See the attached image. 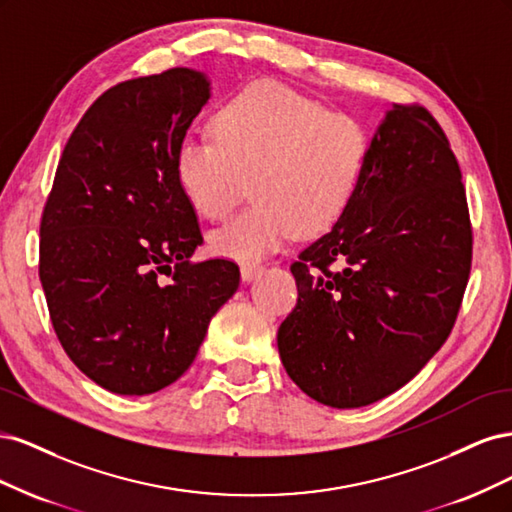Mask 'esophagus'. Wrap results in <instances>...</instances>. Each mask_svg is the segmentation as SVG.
I'll return each mask as SVG.
<instances>
[{"mask_svg": "<svg viewBox=\"0 0 512 512\" xmlns=\"http://www.w3.org/2000/svg\"><path fill=\"white\" fill-rule=\"evenodd\" d=\"M262 273V265H254V262H243L241 265V277L243 282H252Z\"/></svg>", "mask_w": 512, "mask_h": 512, "instance_id": "1", "label": "esophagus"}]
</instances>
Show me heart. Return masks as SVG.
Listing matches in <instances>:
<instances>
[{
  "mask_svg": "<svg viewBox=\"0 0 512 512\" xmlns=\"http://www.w3.org/2000/svg\"><path fill=\"white\" fill-rule=\"evenodd\" d=\"M213 136H185L175 177L207 220H224L252 179L256 203L211 235L220 256L258 262L294 232L329 230L352 205L369 162V134L359 119L329 113L275 81H258L228 98Z\"/></svg>",
  "mask_w": 512,
  "mask_h": 512,
  "instance_id": "obj_1",
  "label": "heart"
}]
</instances>
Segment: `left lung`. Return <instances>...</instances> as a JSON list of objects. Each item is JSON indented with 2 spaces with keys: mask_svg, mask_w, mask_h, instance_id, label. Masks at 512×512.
<instances>
[{
  "mask_svg": "<svg viewBox=\"0 0 512 512\" xmlns=\"http://www.w3.org/2000/svg\"><path fill=\"white\" fill-rule=\"evenodd\" d=\"M470 265L448 138L427 108L393 104L352 205L290 265L299 299L277 331L288 376L339 410L395 393L451 335Z\"/></svg>",
  "mask_w": 512,
  "mask_h": 512,
  "instance_id": "1",
  "label": "left lung"
}]
</instances>
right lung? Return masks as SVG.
<instances>
[{"label":"right lung","mask_w":512,"mask_h":512,"mask_svg":"<svg viewBox=\"0 0 512 512\" xmlns=\"http://www.w3.org/2000/svg\"><path fill=\"white\" fill-rule=\"evenodd\" d=\"M211 98L203 72L119 83L74 128L40 222V282L57 339L102 389L149 395L185 374L239 267L203 243L175 153Z\"/></svg>","instance_id":"add662e5"}]
</instances>
